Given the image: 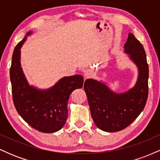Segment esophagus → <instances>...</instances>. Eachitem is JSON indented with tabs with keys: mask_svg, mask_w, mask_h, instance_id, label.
I'll use <instances>...</instances> for the list:
<instances>
[{
	"mask_svg": "<svg viewBox=\"0 0 160 160\" xmlns=\"http://www.w3.org/2000/svg\"><path fill=\"white\" fill-rule=\"evenodd\" d=\"M92 74V71L91 69H86L85 72H84V77H85L86 79L89 78H90Z\"/></svg>",
	"mask_w": 160,
	"mask_h": 160,
	"instance_id": "esophagus-1",
	"label": "esophagus"
}]
</instances>
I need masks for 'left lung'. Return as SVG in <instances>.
Returning <instances> with one entry per match:
<instances>
[{
  "label": "left lung",
  "instance_id": "8db88e82",
  "mask_svg": "<svg viewBox=\"0 0 160 160\" xmlns=\"http://www.w3.org/2000/svg\"><path fill=\"white\" fill-rule=\"evenodd\" d=\"M124 52L138 71L132 88L117 93L102 81L87 79L84 82L92 120L97 127L108 132L121 131L129 126L144 110L148 100L149 68L146 53L132 33L128 34L124 45Z\"/></svg>",
  "mask_w": 160,
  "mask_h": 160
}]
</instances>
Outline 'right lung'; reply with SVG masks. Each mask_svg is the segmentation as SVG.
<instances>
[{
  "label": "right lung",
  "instance_id": "obj_1",
  "mask_svg": "<svg viewBox=\"0 0 160 160\" xmlns=\"http://www.w3.org/2000/svg\"><path fill=\"white\" fill-rule=\"evenodd\" d=\"M32 33H27L12 53L10 70L12 100L18 113L28 124L41 132L53 133L65 126L70 95L82 87L83 78L80 74L64 77L46 89L29 85L20 60L22 47Z\"/></svg>",
  "mask_w": 160,
  "mask_h": 160
}]
</instances>
